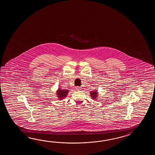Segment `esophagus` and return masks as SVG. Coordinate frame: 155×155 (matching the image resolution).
<instances>
[{"instance_id":"esophagus-1","label":"esophagus","mask_w":155,"mask_h":155,"mask_svg":"<svg viewBox=\"0 0 155 155\" xmlns=\"http://www.w3.org/2000/svg\"><path fill=\"white\" fill-rule=\"evenodd\" d=\"M81 89H80V87H76V90L77 91H79V90H80Z\"/></svg>"}]
</instances>
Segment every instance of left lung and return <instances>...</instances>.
<instances>
[{"instance_id":"1","label":"left lung","mask_w":155,"mask_h":155,"mask_svg":"<svg viewBox=\"0 0 155 155\" xmlns=\"http://www.w3.org/2000/svg\"><path fill=\"white\" fill-rule=\"evenodd\" d=\"M90 95H91V97H92V99H95V100H96V98L97 97V95H98V92L97 91L95 90V91H91V92H90Z\"/></svg>"}]
</instances>
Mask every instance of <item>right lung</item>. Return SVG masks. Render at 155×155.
Segmentation results:
<instances>
[{
    "instance_id": "1",
    "label": "right lung",
    "mask_w": 155,
    "mask_h": 155,
    "mask_svg": "<svg viewBox=\"0 0 155 155\" xmlns=\"http://www.w3.org/2000/svg\"><path fill=\"white\" fill-rule=\"evenodd\" d=\"M69 92V90H62L61 89H58V91H56V95L57 97L60 100H62L66 97V96L68 95Z\"/></svg>"
}]
</instances>
